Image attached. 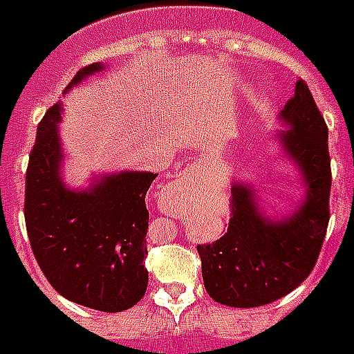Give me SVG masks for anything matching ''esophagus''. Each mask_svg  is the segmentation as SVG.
Returning <instances> with one entry per match:
<instances>
[{
    "label": "esophagus",
    "instance_id": "obj_1",
    "mask_svg": "<svg viewBox=\"0 0 354 354\" xmlns=\"http://www.w3.org/2000/svg\"><path fill=\"white\" fill-rule=\"evenodd\" d=\"M177 183H179V187H190V183H192V175H190V173H185Z\"/></svg>",
    "mask_w": 354,
    "mask_h": 354
}]
</instances>
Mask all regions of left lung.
<instances>
[{
    "label": "left lung",
    "mask_w": 354,
    "mask_h": 354,
    "mask_svg": "<svg viewBox=\"0 0 354 354\" xmlns=\"http://www.w3.org/2000/svg\"><path fill=\"white\" fill-rule=\"evenodd\" d=\"M280 118L288 131L278 137L301 169L307 196L292 217L270 221L250 187L232 185L229 229L212 244L198 245L205 290L229 307H261L288 295L315 269L324 242L332 189L328 125L303 80Z\"/></svg>",
    "instance_id": "8db88e82"
}]
</instances>
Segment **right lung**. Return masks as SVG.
<instances>
[{
	"label": "right lung",
	"mask_w": 354,
	"mask_h": 354,
	"mask_svg": "<svg viewBox=\"0 0 354 354\" xmlns=\"http://www.w3.org/2000/svg\"><path fill=\"white\" fill-rule=\"evenodd\" d=\"M101 70V62L82 68L64 93ZM61 112V102L45 112L30 152L24 192L30 245L62 297L120 313L141 301L149 286L145 198L158 173L122 171L101 177L87 190L66 189L59 171Z\"/></svg>",
	"instance_id": "add662e5"
}]
</instances>
